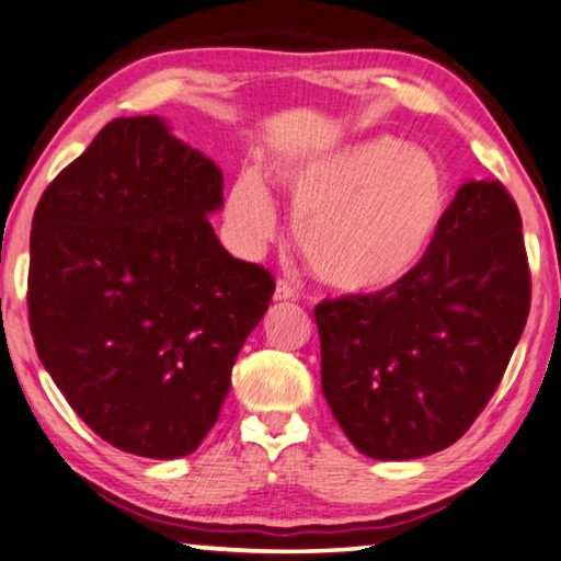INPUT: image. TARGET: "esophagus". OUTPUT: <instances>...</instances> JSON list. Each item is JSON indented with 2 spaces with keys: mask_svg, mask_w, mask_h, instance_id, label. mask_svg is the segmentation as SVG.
<instances>
[{
  "mask_svg": "<svg viewBox=\"0 0 561 561\" xmlns=\"http://www.w3.org/2000/svg\"><path fill=\"white\" fill-rule=\"evenodd\" d=\"M290 298H296V288L290 286L288 280H278V283H275L273 300H290Z\"/></svg>",
  "mask_w": 561,
  "mask_h": 561,
  "instance_id": "obj_1",
  "label": "esophagus"
}]
</instances>
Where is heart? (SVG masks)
<instances>
[{
  "instance_id": "obj_1",
  "label": "heart",
  "mask_w": 561,
  "mask_h": 561,
  "mask_svg": "<svg viewBox=\"0 0 561 561\" xmlns=\"http://www.w3.org/2000/svg\"><path fill=\"white\" fill-rule=\"evenodd\" d=\"M278 184L296 213V242L316 278L344 296H381L420 271L448 213L433 153L389 136L286 159ZM227 217L248 245L278 232L265 176L242 169Z\"/></svg>"
}]
</instances>
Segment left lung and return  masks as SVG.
<instances>
[{
    "label": "left lung",
    "mask_w": 561,
    "mask_h": 561,
    "mask_svg": "<svg viewBox=\"0 0 561 561\" xmlns=\"http://www.w3.org/2000/svg\"><path fill=\"white\" fill-rule=\"evenodd\" d=\"M529 300L516 202L496 180L462 182L410 280L316 306L321 389L354 448L415 460L460 440L496 392Z\"/></svg>",
    "instance_id": "1"
}]
</instances>
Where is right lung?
Returning a JSON list of instances; mask_svg holds the SVG:
<instances>
[{"mask_svg":"<svg viewBox=\"0 0 561 561\" xmlns=\"http://www.w3.org/2000/svg\"><path fill=\"white\" fill-rule=\"evenodd\" d=\"M222 172L159 116L111 121L47 186L30 234V329L78 417L141 458L190 456L275 283L207 217Z\"/></svg>","mask_w":561,"mask_h":561,"instance_id":"1","label":"right lung"}]
</instances>
